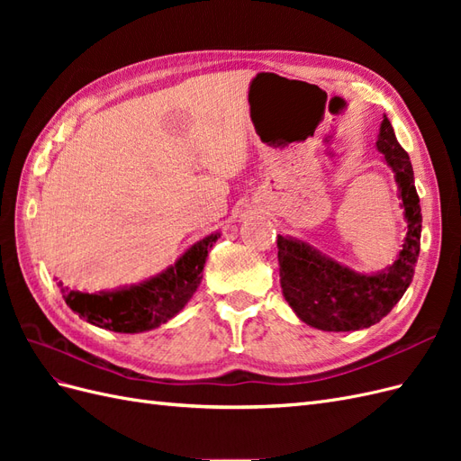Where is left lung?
<instances>
[{
  "label": "left lung",
  "instance_id": "1",
  "mask_svg": "<svg viewBox=\"0 0 461 461\" xmlns=\"http://www.w3.org/2000/svg\"><path fill=\"white\" fill-rule=\"evenodd\" d=\"M376 149L393 169L408 234L394 263L376 273H357L308 242L278 234L283 296L305 325L342 332L367 329L390 313L408 290L421 244V205L410 156L388 117H383Z\"/></svg>",
  "mask_w": 461,
  "mask_h": 461
}]
</instances>
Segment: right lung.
<instances>
[{
  "label": "right lung",
  "mask_w": 461,
  "mask_h": 461,
  "mask_svg": "<svg viewBox=\"0 0 461 461\" xmlns=\"http://www.w3.org/2000/svg\"><path fill=\"white\" fill-rule=\"evenodd\" d=\"M221 232H212L192 244L175 265L146 281L102 292H80L61 286L65 303L88 323L115 332H144L173 319L194 296L202 271Z\"/></svg>",
  "instance_id": "1"
}]
</instances>
